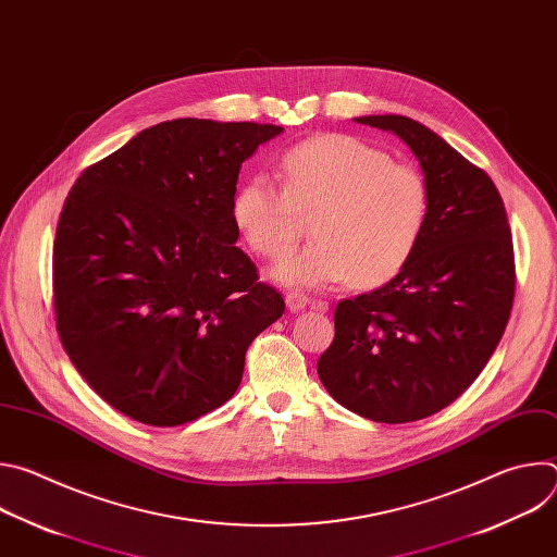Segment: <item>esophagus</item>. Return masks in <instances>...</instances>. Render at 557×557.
Segmentation results:
<instances>
[{
  "mask_svg": "<svg viewBox=\"0 0 557 557\" xmlns=\"http://www.w3.org/2000/svg\"><path fill=\"white\" fill-rule=\"evenodd\" d=\"M308 304H310V299H308L304 293L290 290V293L286 295V306H288L290 312H299V310H304Z\"/></svg>",
  "mask_w": 557,
  "mask_h": 557,
  "instance_id": "1",
  "label": "esophagus"
}]
</instances>
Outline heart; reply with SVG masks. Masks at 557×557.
<instances>
[{"label": "heart", "mask_w": 557, "mask_h": 557, "mask_svg": "<svg viewBox=\"0 0 557 557\" xmlns=\"http://www.w3.org/2000/svg\"><path fill=\"white\" fill-rule=\"evenodd\" d=\"M284 189L258 174L237 187L231 220L262 258L288 253L312 220L317 243L282 258L271 277L314 288L350 280L376 288L414 258L430 220V189L419 170L348 134L312 136L280 163Z\"/></svg>", "instance_id": "heart-1"}]
</instances>
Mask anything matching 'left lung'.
Listing matches in <instances>:
<instances>
[{"label": "left lung", "mask_w": 557, "mask_h": 557, "mask_svg": "<svg viewBox=\"0 0 557 557\" xmlns=\"http://www.w3.org/2000/svg\"><path fill=\"white\" fill-rule=\"evenodd\" d=\"M355 121L412 149L430 220L399 275L337 304L335 339L317 374L350 412L410 423L456 401L494 355L516 293L511 228L492 178L436 132L399 114Z\"/></svg>", "instance_id": "left-lung-1"}]
</instances>
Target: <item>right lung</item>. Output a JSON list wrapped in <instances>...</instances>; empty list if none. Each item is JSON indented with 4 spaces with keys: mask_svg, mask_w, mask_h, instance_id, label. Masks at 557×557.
<instances>
[{
    "mask_svg": "<svg viewBox=\"0 0 557 557\" xmlns=\"http://www.w3.org/2000/svg\"><path fill=\"white\" fill-rule=\"evenodd\" d=\"M284 127L174 119L138 132L70 189L54 237L61 344L88 385L156 428L235 394L251 342L284 312L237 249V174Z\"/></svg>",
    "mask_w": 557,
    "mask_h": 557,
    "instance_id": "1",
    "label": "right lung"
}]
</instances>
